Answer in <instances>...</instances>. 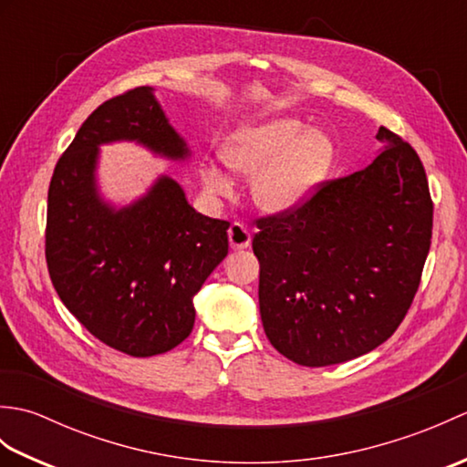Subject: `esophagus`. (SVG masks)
<instances>
[{
	"label": "esophagus",
	"mask_w": 467,
	"mask_h": 467,
	"mask_svg": "<svg viewBox=\"0 0 467 467\" xmlns=\"http://www.w3.org/2000/svg\"><path fill=\"white\" fill-rule=\"evenodd\" d=\"M228 244L233 251H243L251 244V228L243 223H233L228 228Z\"/></svg>",
	"instance_id": "esophagus-1"
}]
</instances>
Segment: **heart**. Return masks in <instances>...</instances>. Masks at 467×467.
Here are the masks:
<instances>
[{
  "mask_svg": "<svg viewBox=\"0 0 467 467\" xmlns=\"http://www.w3.org/2000/svg\"><path fill=\"white\" fill-rule=\"evenodd\" d=\"M223 162L234 172L253 176L251 196L266 214H286L305 204L335 162L333 138L296 118L281 116L244 126L224 138ZM201 182L213 196H226L233 181L221 166L204 162Z\"/></svg>",
  "mask_w": 467,
  "mask_h": 467,
  "instance_id": "b5f03b06",
  "label": "heart"
}]
</instances>
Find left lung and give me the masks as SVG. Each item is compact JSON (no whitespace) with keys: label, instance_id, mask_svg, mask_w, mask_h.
Listing matches in <instances>:
<instances>
[{"label":"left lung","instance_id":"8db88e82","mask_svg":"<svg viewBox=\"0 0 467 467\" xmlns=\"http://www.w3.org/2000/svg\"><path fill=\"white\" fill-rule=\"evenodd\" d=\"M381 154L321 182L295 211L256 221L265 333L286 359L325 367L355 359L398 329L428 259L433 202L418 152L377 132Z\"/></svg>","mask_w":467,"mask_h":467}]
</instances>
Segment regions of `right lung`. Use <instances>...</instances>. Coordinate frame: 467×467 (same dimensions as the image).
Instances as JSON below:
<instances>
[{"label":"right lung","mask_w":467,"mask_h":467,"mask_svg":"<svg viewBox=\"0 0 467 467\" xmlns=\"http://www.w3.org/2000/svg\"><path fill=\"white\" fill-rule=\"evenodd\" d=\"M118 140L172 161L191 156L152 88L98 106L54 168L46 263L57 296L96 339L152 357L191 335L192 299L228 253V223L196 213L171 176L124 208L104 202L96 188L98 146Z\"/></svg>","instance_id":"obj_1"}]
</instances>
